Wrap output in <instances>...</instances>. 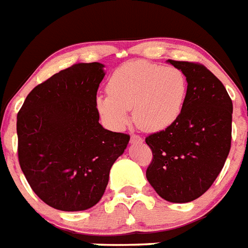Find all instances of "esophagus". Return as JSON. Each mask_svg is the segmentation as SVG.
<instances>
[{
  "label": "esophagus",
  "instance_id": "1",
  "mask_svg": "<svg viewBox=\"0 0 248 248\" xmlns=\"http://www.w3.org/2000/svg\"><path fill=\"white\" fill-rule=\"evenodd\" d=\"M131 143H143V138L139 135H136V134H132L131 135Z\"/></svg>",
  "mask_w": 248,
  "mask_h": 248
}]
</instances>
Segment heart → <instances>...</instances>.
<instances>
[{
  "label": "heart",
  "mask_w": 248,
  "mask_h": 248,
  "mask_svg": "<svg viewBox=\"0 0 248 248\" xmlns=\"http://www.w3.org/2000/svg\"><path fill=\"white\" fill-rule=\"evenodd\" d=\"M109 93L97 95L95 107L101 120L114 130L134 121L144 131L165 130L180 117L188 91L184 72L149 62H130L112 75Z\"/></svg>",
  "instance_id": "heart-1"
}]
</instances>
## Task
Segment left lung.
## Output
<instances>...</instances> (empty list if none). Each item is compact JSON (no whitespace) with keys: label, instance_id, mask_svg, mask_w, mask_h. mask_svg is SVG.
Masks as SVG:
<instances>
[{"label":"left lung","instance_id":"left-lung-1","mask_svg":"<svg viewBox=\"0 0 248 248\" xmlns=\"http://www.w3.org/2000/svg\"><path fill=\"white\" fill-rule=\"evenodd\" d=\"M167 62L184 72L188 91L180 117L145 138L153 153L147 179L163 200L185 203L207 192L223 170L231 151L233 103L204 65Z\"/></svg>","mask_w":248,"mask_h":248}]
</instances>
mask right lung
<instances>
[{
    "label": "right lung",
    "mask_w": 248,
    "mask_h": 248,
    "mask_svg": "<svg viewBox=\"0 0 248 248\" xmlns=\"http://www.w3.org/2000/svg\"><path fill=\"white\" fill-rule=\"evenodd\" d=\"M100 63H77L28 93L17 113V157L33 192L60 211H83L101 200L109 171L130 135L99 124L95 99Z\"/></svg>",
    "instance_id": "obj_1"
}]
</instances>
